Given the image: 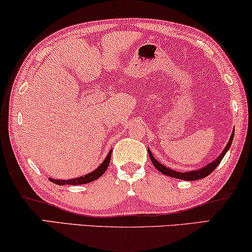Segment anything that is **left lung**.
<instances>
[{"instance_id":"obj_1","label":"left lung","mask_w":252,"mask_h":252,"mask_svg":"<svg viewBox=\"0 0 252 252\" xmlns=\"http://www.w3.org/2000/svg\"><path fill=\"white\" fill-rule=\"evenodd\" d=\"M233 138H234V130L232 131V134L231 137H229V140L227 145H226L224 150L220 153V155L214 160L210 163H208L205 166H202L201 169H196V170H189V171H185V172H179V171H176L175 169H171V168H168V166L161 164L160 162L158 160H155V158L153 157V154H152V152L148 150V154H150V158H151V161L153 162V164L155 168H157L158 171L162 172L163 175L165 176H169V177H172V178H177V179H182V180H189V182H192V180H198V179H202L204 178V177H207L210 175V173L214 171V170L217 168L219 163L221 162L222 158L225 157V154L227 153V151L229 150V147H231L232 145V141H233Z\"/></svg>"}]
</instances>
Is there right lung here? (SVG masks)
<instances>
[{
  "label": "right lung",
  "mask_w": 252,
  "mask_h": 252,
  "mask_svg": "<svg viewBox=\"0 0 252 252\" xmlns=\"http://www.w3.org/2000/svg\"><path fill=\"white\" fill-rule=\"evenodd\" d=\"M111 155H112V151H109V153L107 154V157L100 165L98 166L97 169H94V171H91L89 173H87V175L84 176H81V177H77V178H73V179H67V180H63V179H54V178H49L50 179V182L55 183L56 185H82V184H88L90 182H94V180L98 179L99 177L101 175H104V172L107 170V166L109 164V161H111Z\"/></svg>",
  "instance_id": "right-lung-1"
}]
</instances>
